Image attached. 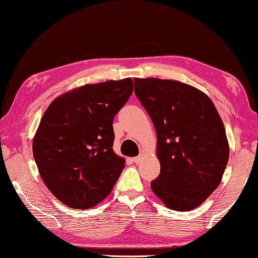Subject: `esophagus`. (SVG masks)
<instances>
[{
    "mask_svg": "<svg viewBox=\"0 0 258 258\" xmlns=\"http://www.w3.org/2000/svg\"><path fill=\"white\" fill-rule=\"evenodd\" d=\"M142 157H144V155H142V154H140V155H138V156H136V157H133L132 161H133V162L136 163V164H138V163H140V162H141Z\"/></svg>",
    "mask_w": 258,
    "mask_h": 258,
    "instance_id": "34e87169",
    "label": "esophagus"
}]
</instances>
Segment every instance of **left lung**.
Here are the masks:
<instances>
[{
  "label": "left lung",
  "mask_w": 258,
  "mask_h": 258,
  "mask_svg": "<svg viewBox=\"0 0 258 258\" xmlns=\"http://www.w3.org/2000/svg\"><path fill=\"white\" fill-rule=\"evenodd\" d=\"M134 92L157 136L161 171L153 192L169 209H195L219 186L228 162L217 109L204 92L178 81L134 79Z\"/></svg>",
  "instance_id": "obj_1"
}]
</instances>
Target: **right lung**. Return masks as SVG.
I'll return each mask as SVG.
<instances>
[{"instance_id": "1", "label": "right lung", "mask_w": 258, "mask_h": 258, "mask_svg": "<svg viewBox=\"0 0 258 258\" xmlns=\"http://www.w3.org/2000/svg\"><path fill=\"white\" fill-rule=\"evenodd\" d=\"M133 81L87 84L55 98L33 139V157L46 186L72 209L87 210L110 194L125 160L113 152V118Z\"/></svg>"}]
</instances>
